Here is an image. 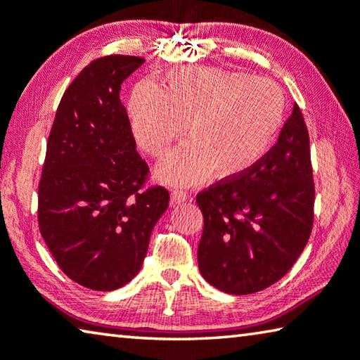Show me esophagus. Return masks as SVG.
Masks as SVG:
<instances>
[{
	"instance_id": "34e87169",
	"label": "esophagus",
	"mask_w": 360,
	"mask_h": 360,
	"mask_svg": "<svg viewBox=\"0 0 360 360\" xmlns=\"http://www.w3.org/2000/svg\"><path fill=\"white\" fill-rule=\"evenodd\" d=\"M187 200V192L186 191H181V189H174L171 192V203L176 205V203H182Z\"/></svg>"
}]
</instances>
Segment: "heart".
<instances>
[{"label": "heart", "instance_id": "obj_1", "mask_svg": "<svg viewBox=\"0 0 360 360\" xmlns=\"http://www.w3.org/2000/svg\"><path fill=\"white\" fill-rule=\"evenodd\" d=\"M131 129L138 146L163 157L182 138L189 144L160 165V178L195 184L213 171L236 179L253 169L276 144L287 102L269 79L226 68L184 67L169 72L160 91L142 82L129 98Z\"/></svg>", "mask_w": 360, "mask_h": 360}]
</instances>
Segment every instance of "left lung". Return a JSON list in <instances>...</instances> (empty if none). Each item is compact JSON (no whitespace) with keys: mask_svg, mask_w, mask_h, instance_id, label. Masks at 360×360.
Here are the masks:
<instances>
[{"mask_svg":"<svg viewBox=\"0 0 360 360\" xmlns=\"http://www.w3.org/2000/svg\"><path fill=\"white\" fill-rule=\"evenodd\" d=\"M314 179L304 117L298 104L271 152L236 179L197 193L203 214L198 269L221 292H261L292 269L309 240Z\"/></svg>","mask_w":360,"mask_h":360,"instance_id":"left-lung-1","label":"left lung"}]
</instances>
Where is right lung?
<instances>
[{
	"instance_id": "right-lung-1",
	"label": "right lung",
	"mask_w": 360,
	"mask_h": 360,
	"mask_svg": "<svg viewBox=\"0 0 360 360\" xmlns=\"http://www.w3.org/2000/svg\"><path fill=\"white\" fill-rule=\"evenodd\" d=\"M146 59L112 54L89 62L65 89L38 184V227L60 271L110 292L139 272L150 233L168 208L163 186L146 187L122 83Z\"/></svg>"
}]
</instances>
